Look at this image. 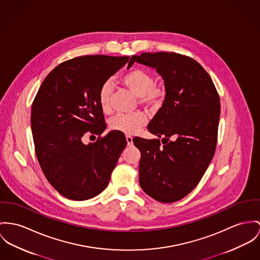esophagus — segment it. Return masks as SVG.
<instances>
[{
  "instance_id": "obj_1",
  "label": "esophagus",
  "mask_w": 260,
  "mask_h": 260,
  "mask_svg": "<svg viewBox=\"0 0 260 260\" xmlns=\"http://www.w3.org/2000/svg\"><path fill=\"white\" fill-rule=\"evenodd\" d=\"M125 140H126V142H127V145H128V146H132V145H133V137H131V136H125Z\"/></svg>"
}]
</instances>
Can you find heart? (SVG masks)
<instances>
[{
	"label": "heart",
	"mask_w": 260,
	"mask_h": 260,
	"mask_svg": "<svg viewBox=\"0 0 260 260\" xmlns=\"http://www.w3.org/2000/svg\"><path fill=\"white\" fill-rule=\"evenodd\" d=\"M121 83L137 97L140 104L148 108H156L162 104L166 96V89L163 85L155 84L151 74L142 70L134 69L121 77ZM114 89L112 80L105 81L99 90L98 100L101 110L107 113L110 110V98ZM147 121L143 113H134L129 115L119 114L110 120V127L114 131L124 134H136Z\"/></svg>",
	"instance_id": "obj_1"
}]
</instances>
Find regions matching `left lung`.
Listing matches in <instances>:
<instances>
[{"label": "left lung", "mask_w": 260, "mask_h": 260, "mask_svg": "<svg viewBox=\"0 0 260 260\" xmlns=\"http://www.w3.org/2000/svg\"><path fill=\"white\" fill-rule=\"evenodd\" d=\"M135 62L156 69L166 89L162 107L147 125L158 139L133 140L141 154L140 187L154 200L176 202L197 186L213 159L220 97L210 75L193 58L147 52L133 55L127 68Z\"/></svg>", "instance_id": "8db88e82"}]
</instances>
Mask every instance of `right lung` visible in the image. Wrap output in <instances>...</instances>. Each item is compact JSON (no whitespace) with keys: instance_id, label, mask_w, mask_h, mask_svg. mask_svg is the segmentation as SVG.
<instances>
[{"instance_id":"obj_1","label":"right lung","mask_w":260,"mask_h":260,"mask_svg":"<svg viewBox=\"0 0 260 260\" xmlns=\"http://www.w3.org/2000/svg\"><path fill=\"white\" fill-rule=\"evenodd\" d=\"M128 58L87 55L65 61L46 76L32 103L37 157L46 179L67 199L88 200L104 191L126 145L117 131L87 145L82 138L106 129L99 90Z\"/></svg>"}]
</instances>
